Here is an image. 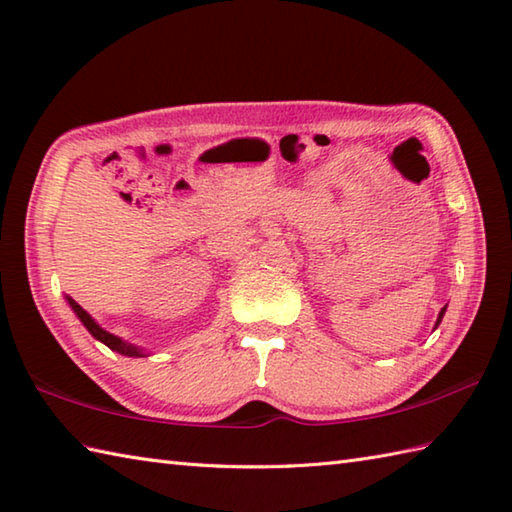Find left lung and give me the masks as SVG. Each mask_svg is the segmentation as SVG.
<instances>
[{
	"mask_svg": "<svg viewBox=\"0 0 512 512\" xmlns=\"http://www.w3.org/2000/svg\"><path fill=\"white\" fill-rule=\"evenodd\" d=\"M444 312H447V308H442V310H440V314H438V321H436V328L440 325V321H442V317H444ZM436 328H433V330H436Z\"/></svg>",
	"mask_w": 512,
	"mask_h": 512,
	"instance_id": "left-lung-1",
	"label": "left lung"
}]
</instances>
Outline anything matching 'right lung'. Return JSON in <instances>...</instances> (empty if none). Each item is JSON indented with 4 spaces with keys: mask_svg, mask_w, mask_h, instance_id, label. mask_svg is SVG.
Here are the masks:
<instances>
[{
    "mask_svg": "<svg viewBox=\"0 0 512 512\" xmlns=\"http://www.w3.org/2000/svg\"><path fill=\"white\" fill-rule=\"evenodd\" d=\"M65 301L70 303V308L74 310L76 317H79V321L85 325V328H88V332L94 336L96 341L105 343L107 347H110V350H114V352H118V354H123V356H132V358H136V356H149V354L143 350V347H138V345H134V343H127V341L121 339V336H116V334H112V332L103 330L101 325L96 323V321L90 317V314L85 312L72 297H65Z\"/></svg>",
    "mask_w": 512,
    "mask_h": 512,
    "instance_id": "add662e5",
    "label": "right lung"
}]
</instances>
